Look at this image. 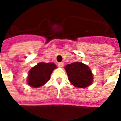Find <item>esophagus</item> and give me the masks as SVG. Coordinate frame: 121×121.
Returning <instances> with one entry per match:
<instances>
[{"instance_id": "obj_1", "label": "esophagus", "mask_w": 121, "mask_h": 121, "mask_svg": "<svg viewBox=\"0 0 121 121\" xmlns=\"http://www.w3.org/2000/svg\"><path fill=\"white\" fill-rule=\"evenodd\" d=\"M64 63H59L58 64V66L59 67H60V68H63V67H64Z\"/></svg>"}]
</instances>
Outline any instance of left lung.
<instances>
[{"instance_id": "1", "label": "left lung", "mask_w": 121, "mask_h": 121, "mask_svg": "<svg viewBox=\"0 0 121 121\" xmlns=\"http://www.w3.org/2000/svg\"><path fill=\"white\" fill-rule=\"evenodd\" d=\"M65 69L70 83L75 87L85 88L93 83V73L90 68L81 62L68 64Z\"/></svg>"}]
</instances>
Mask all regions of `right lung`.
I'll return each instance as SVG.
<instances>
[{"instance_id":"right-lung-1","label":"right lung","mask_w":121,"mask_h":121,"mask_svg":"<svg viewBox=\"0 0 121 121\" xmlns=\"http://www.w3.org/2000/svg\"><path fill=\"white\" fill-rule=\"evenodd\" d=\"M56 65L53 63H46L40 62L31 67L28 72L27 83L29 86L34 88L43 86L50 79V75Z\"/></svg>"}]
</instances>
